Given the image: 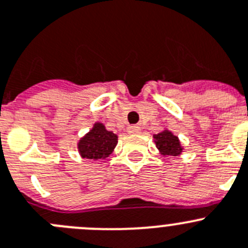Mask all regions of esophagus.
Listing matches in <instances>:
<instances>
[{"mask_svg": "<svg viewBox=\"0 0 248 248\" xmlns=\"http://www.w3.org/2000/svg\"><path fill=\"white\" fill-rule=\"evenodd\" d=\"M128 131L130 134H138L140 131V126H138V125H129L128 126Z\"/></svg>", "mask_w": 248, "mask_h": 248, "instance_id": "obj_1", "label": "esophagus"}]
</instances>
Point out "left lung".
Listing matches in <instances>:
<instances>
[{
	"label": "left lung",
	"instance_id": "1",
	"mask_svg": "<svg viewBox=\"0 0 248 248\" xmlns=\"http://www.w3.org/2000/svg\"><path fill=\"white\" fill-rule=\"evenodd\" d=\"M155 144L162 155H181L182 146L179 144V140L177 136H174L171 131L163 130L162 133H158L154 135Z\"/></svg>",
	"mask_w": 248,
	"mask_h": 248
}]
</instances>
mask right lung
I'll list each match as a JSON object with an SVG mask.
<instances>
[{
	"label": "right lung",
	"instance_id": "obj_1",
	"mask_svg": "<svg viewBox=\"0 0 248 248\" xmlns=\"http://www.w3.org/2000/svg\"><path fill=\"white\" fill-rule=\"evenodd\" d=\"M118 136L108 131L103 124L96 123L92 130L79 140L78 151L83 158L99 160L108 157L117 146Z\"/></svg>",
	"mask_w": 248,
	"mask_h": 248
}]
</instances>
